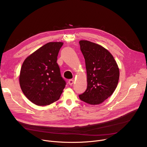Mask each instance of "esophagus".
<instances>
[{
  "mask_svg": "<svg viewBox=\"0 0 147 147\" xmlns=\"http://www.w3.org/2000/svg\"><path fill=\"white\" fill-rule=\"evenodd\" d=\"M74 83V80H69L68 81V84L69 85H72Z\"/></svg>",
  "mask_w": 147,
  "mask_h": 147,
  "instance_id": "obj_1",
  "label": "esophagus"
}]
</instances>
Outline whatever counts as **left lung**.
<instances>
[{"instance_id": "1", "label": "left lung", "mask_w": 147, "mask_h": 147, "mask_svg": "<svg viewBox=\"0 0 147 147\" xmlns=\"http://www.w3.org/2000/svg\"><path fill=\"white\" fill-rule=\"evenodd\" d=\"M87 73V88L79 95L91 105L103 102L115 90L119 78L118 65L111 53L99 45L80 40Z\"/></svg>"}]
</instances>
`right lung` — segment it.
Here are the masks:
<instances>
[{
    "instance_id": "add662e5",
    "label": "right lung",
    "mask_w": 147,
    "mask_h": 147,
    "mask_svg": "<svg viewBox=\"0 0 147 147\" xmlns=\"http://www.w3.org/2000/svg\"><path fill=\"white\" fill-rule=\"evenodd\" d=\"M63 43L49 42L32 53L22 64L19 83L22 92L33 104L48 105L58 100L65 87L57 61Z\"/></svg>"
}]
</instances>
